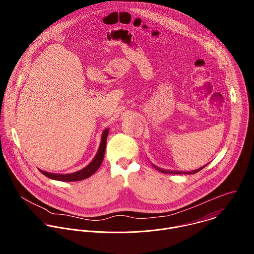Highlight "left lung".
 Here are the masks:
<instances>
[{
    "label": "left lung",
    "mask_w": 254,
    "mask_h": 254,
    "mask_svg": "<svg viewBox=\"0 0 254 254\" xmlns=\"http://www.w3.org/2000/svg\"><path fill=\"white\" fill-rule=\"evenodd\" d=\"M207 165V164H206ZM206 165H204V166H202V167H200V168H198V169H196V170H193V171H188V172H181V171H167V170H163V169H160V168H158V167H156V166H154V168H156L158 171H160V172H162V173H164V174H195L196 172H198V171H200L202 168H204Z\"/></svg>",
    "instance_id": "8db88e82"
}]
</instances>
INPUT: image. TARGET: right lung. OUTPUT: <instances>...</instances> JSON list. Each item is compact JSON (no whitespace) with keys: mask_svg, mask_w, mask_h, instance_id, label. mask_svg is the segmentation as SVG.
<instances>
[{"mask_svg":"<svg viewBox=\"0 0 254 254\" xmlns=\"http://www.w3.org/2000/svg\"><path fill=\"white\" fill-rule=\"evenodd\" d=\"M108 135H109V129L105 130L104 133H103L100 148H99L95 158L93 159V161L89 165H87L82 170H79V171L74 172V173H71V174H53V173L45 172V171H42V170H40V172L43 175H45L46 177L50 178V179L63 182L81 181V180H84V179L92 176L99 169V167L101 166V164H102V162L104 160V155H105L106 146H107Z\"/></svg>","mask_w":254,"mask_h":254,"instance_id":"obj_1","label":"right lung"}]
</instances>
